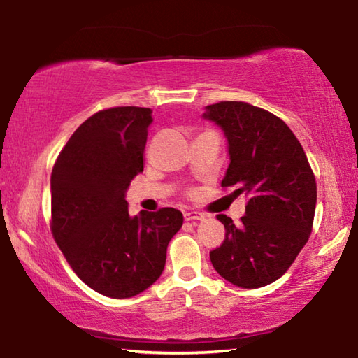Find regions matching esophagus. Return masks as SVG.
Wrapping results in <instances>:
<instances>
[{
    "label": "esophagus",
    "instance_id": "1",
    "mask_svg": "<svg viewBox=\"0 0 358 358\" xmlns=\"http://www.w3.org/2000/svg\"><path fill=\"white\" fill-rule=\"evenodd\" d=\"M183 217H185L186 221H194V220L202 221L203 218H206V215L197 212V210H186V212L183 213Z\"/></svg>",
    "mask_w": 358,
    "mask_h": 358
}]
</instances>
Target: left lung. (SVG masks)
I'll use <instances>...</instances> for the list:
<instances>
[{"label": "left lung", "instance_id": "1", "mask_svg": "<svg viewBox=\"0 0 358 358\" xmlns=\"http://www.w3.org/2000/svg\"><path fill=\"white\" fill-rule=\"evenodd\" d=\"M202 117L228 140L229 166L221 186L248 196L241 226L217 215L226 237L210 261L232 285H269L285 274L310 236L317 186L308 157L290 127L263 108L220 101L206 106Z\"/></svg>", "mask_w": 358, "mask_h": 358}]
</instances>
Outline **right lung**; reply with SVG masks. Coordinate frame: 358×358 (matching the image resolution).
Instances as JSON below:
<instances>
[{
	"label": "right lung",
	"instance_id": "add662e5",
	"mask_svg": "<svg viewBox=\"0 0 358 358\" xmlns=\"http://www.w3.org/2000/svg\"><path fill=\"white\" fill-rule=\"evenodd\" d=\"M150 108L117 106L84 121L50 175L52 236L79 279L108 298H132L161 277L183 213L130 217L126 191L143 170Z\"/></svg>",
	"mask_w": 358,
	"mask_h": 358
}]
</instances>
